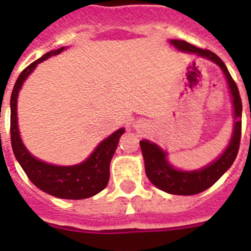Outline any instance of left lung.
Returning a JSON list of instances; mask_svg holds the SVG:
<instances>
[{
	"mask_svg": "<svg viewBox=\"0 0 251 251\" xmlns=\"http://www.w3.org/2000/svg\"><path fill=\"white\" fill-rule=\"evenodd\" d=\"M168 43L180 52L197 54L199 57L205 58L220 67L227 80L231 102H232L233 129L231 139L220 157H217L214 161L204 167L191 170V171L180 170L168 161L167 151L162 149L159 145L151 142L148 139H143L140 142V148L144 157L145 174L151 184L158 187L159 190L174 194V195H194V194H199L209 189L232 166L239 151L240 138H241L243 103L240 98L239 89L229 75L226 65L223 64V61L216 53L208 50H201L180 39H170Z\"/></svg>",
	"mask_w": 251,
	"mask_h": 251,
	"instance_id": "obj_1",
	"label": "left lung"
}]
</instances>
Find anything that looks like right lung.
I'll return each mask as SVG.
<instances>
[{"mask_svg": "<svg viewBox=\"0 0 251 251\" xmlns=\"http://www.w3.org/2000/svg\"><path fill=\"white\" fill-rule=\"evenodd\" d=\"M65 50L66 47L50 50L41 58L29 65L19 75L10 100V109H11L10 131H11V145L15 158L19 162V165L22 166L29 180L38 189H41L42 191L50 194L52 197L79 201V199L94 197L107 186L109 180V163L119 145L120 138L125 132V129L121 127L106 139H103L85 161L73 166H57L47 163L31 154L23 143L18 124V98L25 80L35 70L38 64L61 53Z\"/></svg>", "mask_w": 251, "mask_h": 251, "instance_id": "right-lung-1", "label": "right lung"}]
</instances>
